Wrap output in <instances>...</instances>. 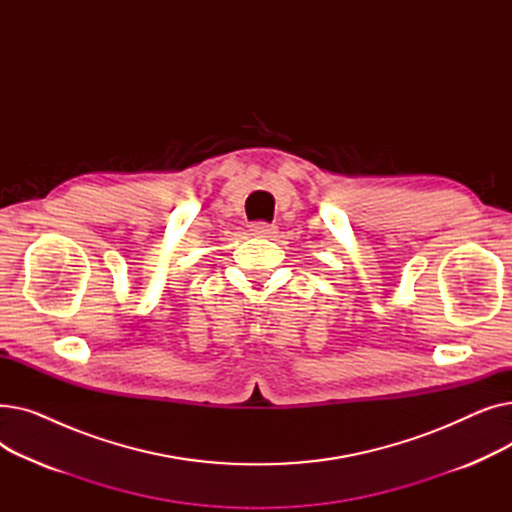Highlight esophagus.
I'll list each match as a JSON object with an SVG mask.
<instances>
[{"mask_svg":"<svg viewBox=\"0 0 512 512\" xmlns=\"http://www.w3.org/2000/svg\"><path fill=\"white\" fill-rule=\"evenodd\" d=\"M276 226L274 224H265V222H255L251 226V234L257 238H272L276 234Z\"/></svg>","mask_w":512,"mask_h":512,"instance_id":"obj_1","label":"esophagus"}]
</instances>
